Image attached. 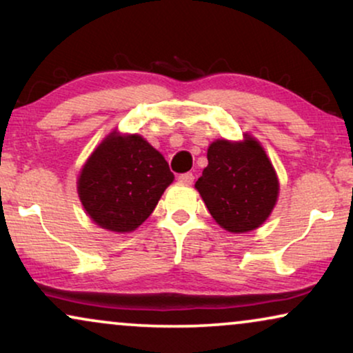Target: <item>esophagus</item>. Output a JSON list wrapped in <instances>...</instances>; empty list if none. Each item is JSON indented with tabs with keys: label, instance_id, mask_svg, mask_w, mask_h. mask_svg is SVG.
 <instances>
[{
	"label": "esophagus",
	"instance_id": "34e87169",
	"mask_svg": "<svg viewBox=\"0 0 353 353\" xmlns=\"http://www.w3.org/2000/svg\"><path fill=\"white\" fill-rule=\"evenodd\" d=\"M178 181L181 183V185H191V183L194 181V175L193 173H181V175H178Z\"/></svg>",
	"mask_w": 353,
	"mask_h": 353
}]
</instances>
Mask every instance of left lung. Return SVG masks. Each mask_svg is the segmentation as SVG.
<instances>
[{
    "label": "left lung",
    "mask_w": 353,
    "mask_h": 353,
    "mask_svg": "<svg viewBox=\"0 0 353 353\" xmlns=\"http://www.w3.org/2000/svg\"><path fill=\"white\" fill-rule=\"evenodd\" d=\"M208 162L194 186L214 221L232 233L258 228L279 194L276 170L258 141L219 139L209 145Z\"/></svg>",
    "instance_id": "8db88e82"
}]
</instances>
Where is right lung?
I'll return each instance as SVG.
<instances>
[{"instance_id": "1", "label": "right lung", "mask_w": 353, "mask_h": 353, "mask_svg": "<svg viewBox=\"0 0 353 353\" xmlns=\"http://www.w3.org/2000/svg\"><path fill=\"white\" fill-rule=\"evenodd\" d=\"M163 155L143 137L112 132L82 168L77 191L90 219L112 232H132L173 181Z\"/></svg>"}]
</instances>
